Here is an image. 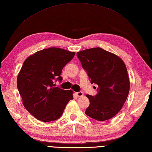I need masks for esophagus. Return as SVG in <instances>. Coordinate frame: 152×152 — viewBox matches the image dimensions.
Instances as JSON below:
<instances>
[{
    "mask_svg": "<svg viewBox=\"0 0 152 152\" xmlns=\"http://www.w3.org/2000/svg\"><path fill=\"white\" fill-rule=\"evenodd\" d=\"M76 95L78 96V97H82V96L84 95V93L82 92H76Z\"/></svg>",
    "mask_w": 152,
    "mask_h": 152,
    "instance_id": "esophagus-1",
    "label": "esophagus"
}]
</instances>
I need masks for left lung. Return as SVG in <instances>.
Masks as SVG:
<instances>
[{"label": "left lung", "instance_id": "8db88e82", "mask_svg": "<svg viewBox=\"0 0 152 152\" xmlns=\"http://www.w3.org/2000/svg\"><path fill=\"white\" fill-rule=\"evenodd\" d=\"M77 56L91 83L98 86L97 94L86 95L90 105L86 114L98 121L111 119L122 108L129 94L125 63L117 55L99 47L77 52Z\"/></svg>", "mask_w": 152, "mask_h": 152}]
</instances>
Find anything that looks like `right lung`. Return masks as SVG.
Wrapping results in <instances>:
<instances>
[{
	"label": "right lung",
	"instance_id": "obj_1",
	"mask_svg": "<svg viewBox=\"0 0 152 152\" xmlns=\"http://www.w3.org/2000/svg\"><path fill=\"white\" fill-rule=\"evenodd\" d=\"M74 54L52 47L35 52L24 62L17 76V88L24 107L37 120L50 122L58 119L73 99L72 90L54 87V81H62V68Z\"/></svg>",
	"mask_w": 152,
	"mask_h": 152
}]
</instances>
